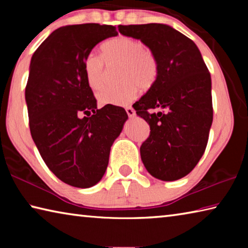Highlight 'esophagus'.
<instances>
[{
    "instance_id": "obj_1",
    "label": "esophagus",
    "mask_w": 248,
    "mask_h": 248,
    "mask_svg": "<svg viewBox=\"0 0 248 248\" xmlns=\"http://www.w3.org/2000/svg\"><path fill=\"white\" fill-rule=\"evenodd\" d=\"M125 111H127V114L130 118H132V117L136 116V111H134V109L132 107H125Z\"/></svg>"
}]
</instances>
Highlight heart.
Masks as SVG:
<instances>
[{"label": "heart", "instance_id": "b5f03b06", "mask_svg": "<svg viewBox=\"0 0 248 248\" xmlns=\"http://www.w3.org/2000/svg\"><path fill=\"white\" fill-rule=\"evenodd\" d=\"M102 54L91 52L84 60V74L91 89L98 90L106 77L108 66L119 64L118 78L123 81L104 86L97 93L103 105H124L138 93V89L148 90L156 82L159 64L152 50L131 37H117L102 47Z\"/></svg>", "mask_w": 248, "mask_h": 248}]
</instances>
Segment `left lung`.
<instances>
[{
    "label": "left lung",
    "mask_w": 248,
    "mask_h": 248,
    "mask_svg": "<svg viewBox=\"0 0 248 248\" xmlns=\"http://www.w3.org/2000/svg\"><path fill=\"white\" fill-rule=\"evenodd\" d=\"M118 29L148 46L159 64L156 82L133 104L151 130L140 148L141 159L153 177L177 180L195 169L207 148L213 119L209 70L194 41L170 26L152 23ZM157 108L163 110L148 111Z\"/></svg>",
    "instance_id": "obj_1"
}]
</instances>
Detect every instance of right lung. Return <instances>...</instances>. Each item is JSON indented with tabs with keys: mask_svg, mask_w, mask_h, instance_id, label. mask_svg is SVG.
<instances>
[{
	"mask_svg": "<svg viewBox=\"0 0 248 248\" xmlns=\"http://www.w3.org/2000/svg\"><path fill=\"white\" fill-rule=\"evenodd\" d=\"M117 35L110 25H69L56 29L31 57L25 89L29 129L46 165L70 186L89 188L102 179L128 119L123 107L97 109L84 74L92 49Z\"/></svg>",
	"mask_w": 248,
	"mask_h": 248,
	"instance_id": "right-lung-1",
	"label": "right lung"
}]
</instances>
